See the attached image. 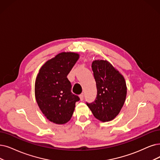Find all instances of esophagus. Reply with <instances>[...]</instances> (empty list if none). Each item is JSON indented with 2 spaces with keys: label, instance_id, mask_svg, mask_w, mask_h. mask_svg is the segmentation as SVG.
Returning a JSON list of instances; mask_svg holds the SVG:
<instances>
[{
  "label": "esophagus",
  "instance_id": "1",
  "mask_svg": "<svg viewBox=\"0 0 160 160\" xmlns=\"http://www.w3.org/2000/svg\"><path fill=\"white\" fill-rule=\"evenodd\" d=\"M79 98H80V100H81V101L83 100V99H84V95H83V94H80V95H79Z\"/></svg>",
  "mask_w": 160,
  "mask_h": 160
}]
</instances>
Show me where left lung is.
<instances>
[{
  "label": "left lung",
  "instance_id": "obj_1",
  "mask_svg": "<svg viewBox=\"0 0 160 160\" xmlns=\"http://www.w3.org/2000/svg\"><path fill=\"white\" fill-rule=\"evenodd\" d=\"M92 69L97 96L94 102L87 105L97 119L102 122L112 121L119 114L125 103L127 96L125 78L107 60L93 61Z\"/></svg>",
  "mask_w": 160,
  "mask_h": 160
}]
</instances>
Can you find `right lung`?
I'll use <instances>...</instances> for the list:
<instances>
[{
  "label": "right lung",
  "instance_id": "add662e5",
  "mask_svg": "<svg viewBox=\"0 0 160 160\" xmlns=\"http://www.w3.org/2000/svg\"><path fill=\"white\" fill-rule=\"evenodd\" d=\"M79 58V54L63 52L42 66L35 83V96L40 110L50 121L65 124L71 119L75 102L79 100L71 92L67 76Z\"/></svg>",
  "mask_w": 160,
  "mask_h": 160
}]
</instances>
